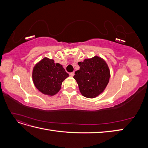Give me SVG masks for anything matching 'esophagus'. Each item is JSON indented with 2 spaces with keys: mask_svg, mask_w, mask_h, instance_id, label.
<instances>
[{
  "mask_svg": "<svg viewBox=\"0 0 148 148\" xmlns=\"http://www.w3.org/2000/svg\"><path fill=\"white\" fill-rule=\"evenodd\" d=\"M74 72H71V73H69V75H70V76H71V77H73L74 76Z\"/></svg>",
  "mask_w": 148,
  "mask_h": 148,
  "instance_id": "obj_1",
  "label": "esophagus"
}]
</instances>
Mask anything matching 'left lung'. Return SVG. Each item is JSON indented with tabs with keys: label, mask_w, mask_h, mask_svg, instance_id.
Masks as SVG:
<instances>
[{
	"label": "left lung",
	"mask_w": 148,
	"mask_h": 148,
	"mask_svg": "<svg viewBox=\"0 0 148 148\" xmlns=\"http://www.w3.org/2000/svg\"><path fill=\"white\" fill-rule=\"evenodd\" d=\"M78 64L79 70L75 71L73 78L82 95L88 98L99 96L106 88L110 78V71L106 62L95 56Z\"/></svg>",
	"instance_id": "obj_1"
}]
</instances>
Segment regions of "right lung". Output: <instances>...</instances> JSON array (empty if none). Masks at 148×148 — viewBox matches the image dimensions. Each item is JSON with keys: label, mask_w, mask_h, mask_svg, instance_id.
Instances as JSON below:
<instances>
[{"label": "right lung", "mask_w": 148, "mask_h": 148, "mask_svg": "<svg viewBox=\"0 0 148 148\" xmlns=\"http://www.w3.org/2000/svg\"><path fill=\"white\" fill-rule=\"evenodd\" d=\"M32 76L35 86L39 91L53 96L59 91L69 74L60 64L45 57L34 66Z\"/></svg>", "instance_id": "add662e5"}]
</instances>
